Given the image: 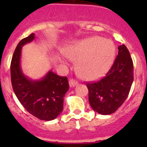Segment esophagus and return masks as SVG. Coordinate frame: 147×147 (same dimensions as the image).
I'll list each match as a JSON object with an SVG mask.
<instances>
[{"instance_id":"34e87169","label":"esophagus","mask_w":147,"mask_h":147,"mask_svg":"<svg viewBox=\"0 0 147 147\" xmlns=\"http://www.w3.org/2000/svg\"><path fill=\"white\" fill-rule=\"evenodd\" d=\"M77 84H78L77 82H76L75 80H74V79H71V80H69V86L71 87V88L76 86Z\"/></svg>"}]
</instances>
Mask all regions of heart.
Returning <instances> with one entry per match:
<instances>
[{
  "label": "heart",
  "mask_w": 147,
  "mask_h": 147,
  "mask_svg": "<svg viewBox=\"0 0 147 147\" xmlns=\"http://www.w3.org/2000/svg\"><path fill=\"white\" fill-rule=\"evenodd\" d=\"M64 53L71 60H78L76 71L82 79L94 80L110 69L115 58V48L112 41L93 36L73 43L65 49Z\"/></svg>",
  "instance_id": "obj_1"
}]
</instances>
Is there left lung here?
<instances>
[{
  "mask_svg": "<svg viewBox=\"0 0 147 147\" xmlns=\"http://www.w3.org/2000/svg\"><path fill=\"white\" fill-rule=\"evenodd\" d=\"M118 49V56L106 76L87 84L90 105L102 115L113 113L121 106L133 82V62L129 51L124 45Z\"/></svg>",
  "mask_w": 147,
  "mask_h": 147,
  "instance_id": "left-lung-1",
  "label": "left lung"
}]
</instances>
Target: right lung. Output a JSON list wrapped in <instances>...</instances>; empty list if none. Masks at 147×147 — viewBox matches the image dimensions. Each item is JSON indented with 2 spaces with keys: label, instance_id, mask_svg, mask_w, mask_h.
Here are the masks:
<instances>
[{
  "label": "right lung",
  "instance_id": "1",
  "mask_svg": "<svg viewBox=\"0 0 147 147\" xmlns=\"http://www.w3.org/2000/svg\"><path fill=\"white\" fill-rule=\"evenodd\" d=\"M34 39L32 33L17 45L11 62V85L18 99L29 113L40 120L51 121L62 113L69 85L66 76H58L51 71L39 80L23 74L20 66L22 47Z\"/></svg>",
  "mask_w": 147,
  "mask_h": 147
}]
</instances>
